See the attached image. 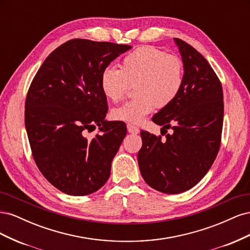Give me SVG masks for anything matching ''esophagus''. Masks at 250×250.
<instances>
[{
	"mask_svg": "<svg viewBox=\"0 0 250 250\" xmlns=\"http://www.w3.org/2000/svg\"><path fill=\"white\" fill-rule=\"evenodd\" d=\"M127 129H128V131H129L130 133H134V134H137V133L140 132L139 128L137 126L132 125V124H127Z\"/></svg>",
	"mask_w": 250,
	"mask_h": 250,
	"instance_id": "esophagus-1",
	"label": "esophagus"
}]
</instances>
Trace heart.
<instances>
[{"label": "heart", "mask_w": 250, "mask_h": 250, "mask_svg": "<svg viewBox=\"0 0 250 250\" xmlns=\"http://www.w3.org/2000/svg\"><path fill=\"white\" fill-rule=\"evenodd\" d=\"M185 81V65L176 55L151 46H144L127 54L116 67L101 73L100 86L112 102L122 100L134 84L131 100L112 110V117L126 123L140 124L156 106L166 107L178 97Z\"/></svg>", "instance_id": "b5f03b06"}]
</instances>
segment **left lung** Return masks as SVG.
<instances>
[{
    "instance_id": "obj_1",
    "label": "left lung",
    "mask_w": 250,
    "mask_h": 250,
    "mask_svg": "<svg viewBox=\"0 0 250 250\" xmlns=\"http://www.w3.org/2000/svg\"><path fill=\"white\" fill-rule=\"evenodd\" d=\"M185 65V81L178 97L152 121L165 140L142 130L138 154L142 176L156 191L178 194L197 185L210 169L221 144L223 90L211 66L191 44L174 39Z\"/></svg>"
}]
</instances>
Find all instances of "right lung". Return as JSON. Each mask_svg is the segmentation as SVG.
<instances>
[{"mask_svg": "<svg viewBox=\"0 0 250 250\" xmlns=\"http://www.w3.org/2000/svg\"><path fill=\"white\" fill-rule=\"evenodd\" d=\"M131 47L75 39L46 58L28 89L25 125L37 168L67 195L84 196L104 186L112 158L127 133L124 122H107L100 76ZM99 125L93 139L86 132Z\"/></svg>", "mask_w": 250, "mask_h": 250, "instance_id": "obj_1", "label": "right lung"}]
</instances>
